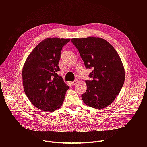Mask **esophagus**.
I'll use <instances>...</instances> for the list:
<instances>
[{"mask_svg":"<svg viewBox=\"0 0 147 147\" xmlns=\"http://www.w3.org/2000/svg\"><path fill=\"white\" fill-rule=\"evenodd\" d=\"M78 80H75L74 81H73V82H71V84H72V85H75V84L78 83Z\"/></svg>","mask_w":147,"mask_h":147,"instance_id":"1","label":"esophagus"}]
</instances>
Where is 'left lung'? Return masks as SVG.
<instances>
[{
	"instance_id": "1",
	"label": "left lung",
	"mask_w": 147,
	"mask_h": 147,
	"mask_svg": "<svg viewBox=\"0 0 147 147\" xmlns=\"http://www.w3.org/2000/svg\"><path fill=\"white\" fill-rule=\"evenodd\" d=\"M71 42L79 51L87 68H92L86 80L87 90L82 95L84 103L95 109H104L117 97L125 79V68L113 46L96 37L74 38Z\"/></svg>"
}]
</instances>
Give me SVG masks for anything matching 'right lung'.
<instances>
[{
  "instance_id": "1",
  "label": "right lung",
  "mask_w": 147,
  "mask_h": 147,
  "mask_svg": "<svg viewBox=\"0 0 147 147\" xmlns=\"http://www.w3.org/2000/svg\"><path fill=\"white\" fill-rule=\"evenodd\" d=\"M69 38H47L31 52L22 67L25 94L36 107L52 112L62 106L69 87L61 76L58 65L63 46Z\"/></svg>"
}]
</instances>
